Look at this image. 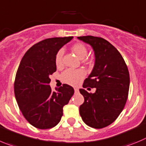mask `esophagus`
<instances>
[{"mask_svg": "<svg viewBox=\"0 0 146 146\" xmlns=\"http://www.w3.org/2000/svg\"><path fill=\"white\" fill-rule=\"evenodd\" d=\"M79 91V89L77 88H74V92H75V93H77V92Z\"/></svg>", "mask_w": 146, "mask_h": 146, "instance_id": "1", "label": "esophagus"}]
</instances>
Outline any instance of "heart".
<instances>
[{
	"instance_id": "heart-1",
	"label": "heart",
	"mask_w": 146,
	"mask_h": 146,
	"mask_svg": "<svg viewBox=\"0 0 146 146\" xmlns=\"http://www.w3.org/2000/svg\"><path fill=\"white\" fill-rule=\"evenodd\" d=\"M72 51L80 59H84L88 55L87 48L82 43H77L72 48ZM64 50L60 49L56 53L55 57V63L57 66L62 65V58ZM85 75V72L83 69H68L64 71L61 74V79L64 82L72 85H77L80 82Z\"/></svg>"
}]
</instances>
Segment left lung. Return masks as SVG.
I'll return each instance as SVG.
<instances>
[{
	"label": "left lung",
	"mask_w": 146,
	"mask_h": 146,
	"mask_svg": "<svg viewBox=\"0 0 146 146\" xmlns=\"http://www.w3.org/2000/svg\"><path fill=\"white\" fill-rule=\"evenodd\" d=\"M89 44L95 55L91 73L84 81V88H96L94 93L80 89L83 104L80 113L88 126L101 129L109 126L122 111L128 96L129 74L124 58L113 45L94 36L77 37Z\"/></svg>",
	"instance_id": "1"
}]
</instances>
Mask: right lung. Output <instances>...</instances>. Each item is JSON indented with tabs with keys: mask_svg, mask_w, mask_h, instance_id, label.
<instances>
[{
	"mask_svg": "<svg viewBox=\"0 0 146 146\" xmlns=\"http://www.w3.org/2000/svg\"><path fill=\"white\" fill-rule=\"evenodd\" d=\"M73 37H53L37 42L23 56L19 66L14 93L25 118L38 129H49L61 120L63 107L74 93L66 84L52 91L50 76L56 71L55 57Z\"/></svg>",
	"mask_w": 146,
	"mask_h": 146,
	"instance_id": "obj_1",
	"label": "right lung"
}]
</instances>
